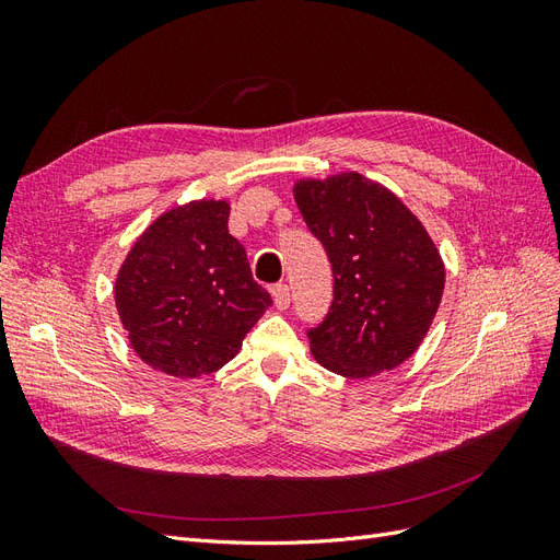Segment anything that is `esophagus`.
Segmentation results:
<instances>
[{"label": "esophagus", "mask_w": 560, "mask_h": 560, "mask_svg": "<svg viewBox=\"0 0 560 560\" xmlns=\"http://www.w3.org/2000/svg\"><path fill=\"white\" fill-rule=\"evenodd\" d=\"M270 294H273V303H276L278 311H287V308H290L292 296H290V287H287L284 282L276 284L273 290H270Z\"/></svg>", "instance_id": "1"}]
</instances>
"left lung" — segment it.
<instances>
[{"instance_id":"8db88e82","label":"left lung","mask_w":560,"mask_h":560,"mask_svg":"<svg viewBox=\"0 0 560 560\" xmlns=\"http://www.w3.org/2000/svg\"><path fill=\"white\" fill-rule=\"evenodd\" d=\"M294 198L334 273L331 306L306 331L315 360L348 378L399 366L444 294V264L428 231L395 194L358 173L299 182Z\"/></svg>"}]
</instances>
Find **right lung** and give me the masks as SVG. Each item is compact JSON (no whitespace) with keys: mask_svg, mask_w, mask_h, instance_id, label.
I'll return each instance as SVG.
<instances>
[{"mask_svg":"<svg viewBox=\"0 0 560 560\" xmlns=\"http://www.w3.org/2000/svg\"><path fill=\"white\" fill-rule=\"evenodd\" d=\"M116 311L142 362L175 378L212 374L273 303L229 233V202L198 200L159 217L116 278Z\"/></svg>","mask_w":560,"mask_h":560,"instance_id":"obj_1","label":"right lung"}]
</instances>
